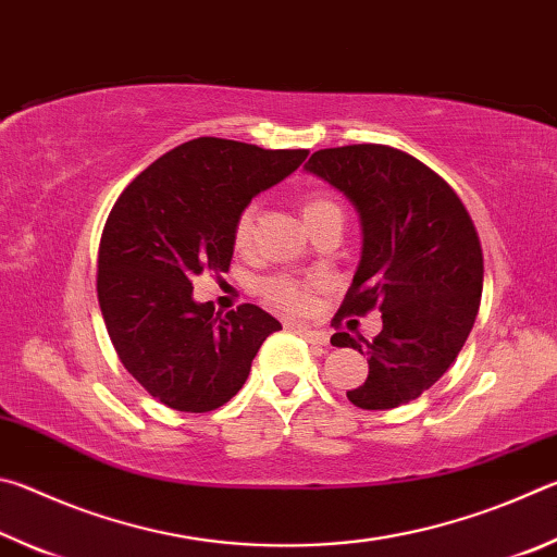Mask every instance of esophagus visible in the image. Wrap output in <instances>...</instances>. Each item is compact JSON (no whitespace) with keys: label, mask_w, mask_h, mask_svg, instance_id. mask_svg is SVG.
Segmentation results:
<instances>
[{"label":"esophagus","mask_w":557,"mask_h":557,"mask_svg":"<svg viewBox=\"0 0 557 557\" xmlns=\"http://www.w3.org/2000/svg\"><path fill=\"white\" fill-rule=\"evenodd\" d=\"M295 329H297V334L305 336L309 344H317V346H326L329 344V334L322 332V329H309V326H301V324H297Z\"/></svg>","instance_id":"esophagus-1"}]
</instances>
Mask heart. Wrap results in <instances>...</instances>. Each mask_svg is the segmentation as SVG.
<instances>
[{
    "label": "heart",
    "mask_w": 557,
    "mask_h": 557,
    "mask_svg": "<svg viewBox=\"0 0 557 557\" xmlns=\"http://www.w3.org/2000/svg\"><path fill=\"white\" fill-rule=\"evenodd\" d=\"M326 213H342L338 203L329 196L314 194L301 201V219L305 223H314ZM256 223H258V203L243 206L233 221V245L235 250H250L252 238H256ZM322 287L319 277H295V275H272L260 280L258 295L265 305L282 309L287 314H307L314 307V292Z\"/></svg>",
    "instance_id": "obj_1"
}]
</instances>
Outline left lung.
I'll list each match as a JSON object with an SVG mask.
<instances>
[{
  "label": "left lung",
  "mask_w": 557,
  "mask_h": 557,
  "mask_svg": "<svg viewBox=\"0 0 557 557\" xmlns=\"http://www.w3.org/2000/svg\"><path fill=\"white\" fill-rule=\"evenodd\" d=\"M307 169L361 215V262L334 324L373 309L383 319L371 342L332 336L369 356V375L346 398L363 410L398 408L442 379L474 326L484 285L474 221L445 178L388 145L319 149Z\"/></svg>",
  "instance_id": "1"
}]
</instances>
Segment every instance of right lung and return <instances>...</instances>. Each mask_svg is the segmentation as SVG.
<instances>
[{
    "label": "right lung",
    "instance_id": "right-lung-1",
    "mask_svg": "<svg viewBox=\"0 0 557 557\" xmlns=\"http://www.w3.org/2000/svg\"><path fill=\"white\" fill-rule=\"evenodd\" d=\"M307 154L199 137L149 164L112 206L98 250L100 312L122 366L166 408H221L282 329L256 305L225 314L199 305L191 280L228 272L235 215Z\"/></svg>",
    "mask_w": 557,
    "mask_h": 557
}]
</instances>
